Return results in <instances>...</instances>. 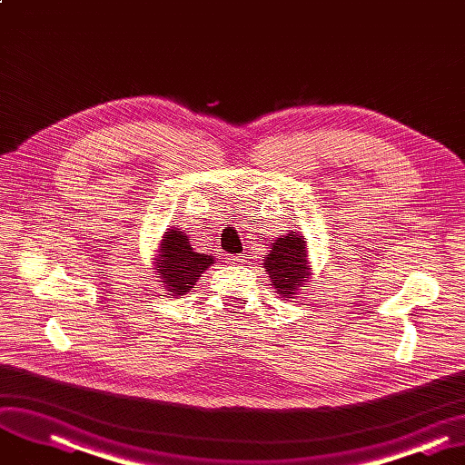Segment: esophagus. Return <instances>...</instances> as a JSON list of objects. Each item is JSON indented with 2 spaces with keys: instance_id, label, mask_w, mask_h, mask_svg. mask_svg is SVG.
<instances>
[{
  "instance_id": "34e87169",
  "label": "esophagus",
  "mask_w": 465,
  "mask_h": 465,
  "mask_svg": "<svg viewBox=\"0 0 465 465\" xmlns=\"http://www.w3.org/2000/svg\"><path fill=\"white\" fill-rule=\"evenodd\" d=\"M246 253H242V255H231V262L232 263H242V262H246Z\"/></svg>"
}]
</instances>
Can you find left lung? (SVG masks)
I'll use <instances>...</instances> for the list:
<instances>
[{
  "label": "left lung",
  "instance_id": "1",
  "mask_svg": "<svg viewBox=\"0 0 465 465\" xmlns=\"http://www.w3.org/2000/svg\"><path fill=\"white\" fill-rule=\"evenodd\" d=\"M263 262V269L269 274V281L272 282L271 286L276 293L293 300L307 288L312 272L309 244L302 232L290 231L282 238L272 240Z\"/></svg>",
  "mask_w": 465,
  "mask_h": 465
}]
</instances>
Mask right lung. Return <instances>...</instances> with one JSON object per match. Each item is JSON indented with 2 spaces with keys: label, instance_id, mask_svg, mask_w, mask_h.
<instances>
[{
  "label": "right lung",
  "instance_id": "1",
  "mask_svg": "<svg viewBox=\"0 0 465 465\" xmlns=\"http://www.w3.org/2000/svg\"><path fill=\"white\" fill-rule=\"evenodd\" d=\"M215 263L213 255L194 252L191 238L177 227L163 232L153 262V274L168 295H184L194 288L198 278Z\"/></svg>",
  "mask_w": 465,
  "mask_h": 465
}]
</instances>
